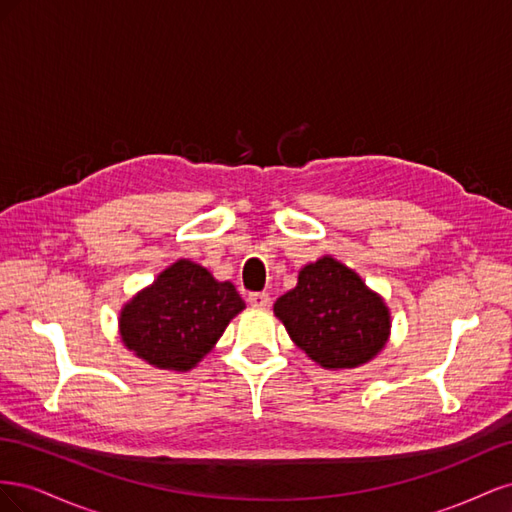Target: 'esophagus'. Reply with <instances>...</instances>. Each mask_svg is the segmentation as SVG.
Returning <instances> with one entry per match:
<instances>
[{
    "label": "esophagus",
    "mask_w": 512,
    "mask_h": 512,
    "mask_svg": "<svg viewBox=\"0 0 512 512\" xmlns=\"http://www.w3.org/2000/svg\"><path fill=\"white\" fill-rule=\"evenodd\" d=\"M247 303L254 305V307H269L271 305V297L267 292H252L250 297H247Z\"/></svg>",
    "instance_id": "obj_1"
}]
</instances>
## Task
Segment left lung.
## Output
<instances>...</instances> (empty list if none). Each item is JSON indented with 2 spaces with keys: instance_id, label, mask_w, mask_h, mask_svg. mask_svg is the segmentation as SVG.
Instances as JSON below:
<instances>
[{
  "instance_id": "1",
  "label": "left lung",
  "mask_w": 512,
  "mask_h": 512,
  "mask_svg": "<svg viewBox=\"0 0 512 512\" xmlns=\"http://www.w3.org/2000/svg\"><path fill=\"white\" fill-rule=\"evenodd\" d=\"M288 335L324 369L369 363L391 337V309L363 277L333 256L301 267L297 286L273 305Z\"/></svg>"
}]
</instances>
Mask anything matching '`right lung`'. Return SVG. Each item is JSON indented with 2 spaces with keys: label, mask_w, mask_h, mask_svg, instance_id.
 Listing matches in <instances>:
<instances>
[{
  "label": "right lung",
  "mask_w": 512,
  "mask_h": 512,
  "mask_svg": "<svg viewBox=\"0 0 512 512\" xmlns=\"http://www.w3.org/2000/svg\"><path fill=\"white\" fill-rule=\"evenodd\" d=\"M243 309L230 282H218L203 265L179 258L123 303L119 337L138 359L183 374L205 359Z\"/></svg>",
  "instance_id": "add662e5"
}]
</instances>
